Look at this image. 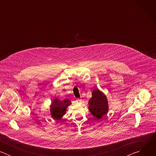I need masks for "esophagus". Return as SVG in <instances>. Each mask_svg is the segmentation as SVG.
Listing matches in <instances>:
<instances>
[{"label":"esophagus","instance_id":"esophagus-1","mask_svg":"<svg viewBox=\"0 0 156 156\" xmlns=\"http://www.w3.org/2000/svg\"><path fill=\"white\" fill-rule=\"evenodd\" d=\"M81 101H82V100H81V99H76V102H78V103L81 102Z\"/></svg>","mask_w":156,"mask_h":156}]
</instances>
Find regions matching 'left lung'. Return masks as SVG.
Wrapping results in <instances>:
<instances>
[{
	"label": "left lung",
	"instance_id": "8db88e82",
	"mask_svg": "<svg viewBox=\"0 0 156 156\" xmlns=\"http://www.w3.org/2000/svg\"><path fill=\"white\" fill-rule=\"evenodd\" d=\"M89 110L97 120L106 115L108 112L107 98L98 89L93 91L92 98L89 101Z\"/></svg>",
	"mask_w": 156,
	"mask_h": 156
}]
</instances>
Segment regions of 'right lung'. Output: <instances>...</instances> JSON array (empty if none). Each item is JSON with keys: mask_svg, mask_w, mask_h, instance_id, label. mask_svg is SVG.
<instances>
[{"mask_svg": "<svg viewBox=\"0 0 156 156\" xmlns=\"http://www.w3.org/2000/svg\"><path fill=\"white\" fill-rule=\"evenodd\" d=\"M71 104V102L69 99H64L63 101L55 99L51 105V112L52 118L55 120H59L65 114L66 109Z\"/></svg>", "mask_w": 156, "mask_h": 156, "instance_id": "1", "label": "right lung"}]
</instances>
